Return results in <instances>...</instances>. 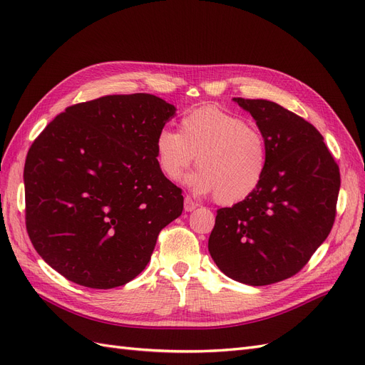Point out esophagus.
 Returning a JSON list of instances; mask_svg holds the SVG:
<instances>
[{
	"label": "esophagus",
	"mask_w": 365,
	"mask_h": 365,
	"mask_svg": "<svg viewBox=\"0 0 365 365\" xmlns=\"http://www.w3.org/2000/svg\"><path fill=\"white\" fill-rule=\"evenodd\" d=\"M196 207H197V204L192 200L190 196H185L184 197V210H185V212H193Z\"/></svg>",
	"instance_id": "esophagus-1"
}]
</instances>
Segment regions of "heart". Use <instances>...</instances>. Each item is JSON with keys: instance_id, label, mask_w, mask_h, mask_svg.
I'll return each mask as SVG.
<instances>
[{"instance_id": "obj_1", "label": "heart", "mask_w": 365, "mask_h": 365, "mask_svg": "<svg viewBox=\"0 0 365 365\" xmlns=\"http://www.w3.org/2000/svg\"><path fill=\"white\" fill-rule=\"evenodd\" d=\"M200 169L184 182L200 195L231 205L259 189L268 168V145L262 132L215 106L185 114L175 132L164 128L155 138V158L165 178L176 181L195 161Z\"/></svg>"}]
</instances>
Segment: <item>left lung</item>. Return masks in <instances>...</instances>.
Returning a JSON list of instances; mask_svg holds the SVG:
<instances>
[{
  "label": "left lung",
  "mask_w": 365,
  "mask_h": 365,
  "mask_svg": "<svg viewBox=\"0 0 365 365\" xmlns=\"http://www.w3.org/2000/svg\"><path fill=\"white\" fill-rule=\"evenodd\" d=\"M233 102L267 140L268 168L247 200L217 210L208 251L230 279L264 286L292 277L329 236L339 169L323 135L304 118L263 98Z\"/></svg>",
  "instance_id": "left-lung-1"
}]
</instances>
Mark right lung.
<instances>
[{"label":"right lung","mask_w":365,"mask_h":365,"mask_svg":"<svg viewBox=\"0 0 365 365\" xmlns=\"http://www.w3.org/2000/svg\"><path fill=\"white\" fill-rule=\"evenodd\" d=\"M175 111L152 94L105 96L67 108L33 141L26 225L65 279L93 289L126 284L181 216V189L155 158V138Z\"/></svg>","instance_id":"obj_1"}]
</instances>
